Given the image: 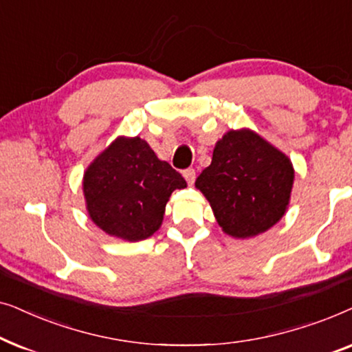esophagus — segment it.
Instances as JSON below:
<instances>
[{
  "label": "esophagus",
  "instance_id": "1",
  "mask_svg": "<svg viewBox=\"0 0 352 352\" xmlns=\"http://www.w3.org/2000/svg\"><path fill=\"white\" fill-rule=\"evenodd\" d=\"M182 176H184V179L187 181V184L192 186V184H194V181H195V170H192V168H189V170H186L184 173H182Z\"/></svg>",
  "mask_w": 352,
  "mask_h": 352
}]
</instances>
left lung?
<instances>
[{
	"mask_svg": "<svg viewBox=\"0 0 352 352\" xmlns=\"http://www.w3.org/2000/svg\"><path fill=\"white\" fill-rule=\"evenodd\" d=\"M295 170L282 151L250 128L214 144L211 165L195 187L210 201L224 234L252 239L276 226L290 205Z\"/></svg>",
	"mask_w": 352,
	"mask_h": 352,
	"instance_id": "8db88e82",
	"label": "left lung"
}]
</instances>
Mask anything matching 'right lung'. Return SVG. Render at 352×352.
<instances>
[{
  "mask_svg": "<svg viewBox=\"0 0 352 352\" xmlns=\"http://www.w3.org/2000/svg\"><path fill=\"white\" fill-rule=\"evenodd\" d=\"M86 211L100 230L126 242L160 229L168 200L187 182L139 136H118L83 175Z\"/></svg>",
  "mask_w": 352,
  "mask_h": 352,
  "instance_id": "add662e5",
  "label": "right lung"
}]
</instances>
